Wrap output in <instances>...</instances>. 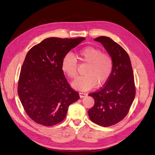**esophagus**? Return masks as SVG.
<instances>
[{"mask_svg":"<svg viewBox=\"0 0 155 155\" xmlns=\"http://www.w3.org/2000/svg\"><path fill=\"white\" fill-rule=\"evenodd\" d=\"M79 96H80L81 98H83V97H86L87 96V94L85 92H79Z\"/></svg>","mask_w":155,"mask_h":155,"instance_id":"obj_1","label":"esophagus"}]
</instances>
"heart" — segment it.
<instances>
[{
	"instance_id": "1",
	"label": "heart",
	"mask_w": 155,
	"mask_h": 155,
	"mask_svg": "<svg viewBox=\"0 0 155 155\" xmlns=\"http://www.w3.org/2000/svg\"><path fill=\"white\" fill-rule=\"evenodd\" d=\"M78 58L87 66L83 76L79 77L72 85L79 91H88L94 87L97 83L99 85L105 83L109 78L112 70V61L109 55L102 54L101 51L92 46H87L79 50ZM61 67L63 71L70 79L77 76V59L71 53L65 54Z\"/></svg>"
}]
</instances>
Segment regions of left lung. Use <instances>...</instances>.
<instances>
[{"mask_svg":"<svg viewBox=\"0 0 155 155\" xmlns=\"http://www.w3.org/2000/svg\"><path fill=\"white\" fill-rule=\"evenodd\" d=\"M94 41L100 42L110 56L112 70L104 87L89 94L94 105L88 114L94 123L109 127L122 120L132 105L136 94L133 71L129 56L120 45L105 36Z\"/></svg>","mask_w":155,"mask_h":155,"instance_id":"8db88e82","label":"left lung"}]
</instances>
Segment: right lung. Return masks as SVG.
I'll use <instances>...</instances> for the list:
<instances>
[{
    "label": "right lung",
    "instance_id": "obj_1",
    "mask_svg": "<svg viewBox=\"0 0 155 155\" xmlns=\"http://www.w3.org/2000/svg\"><path fill=\"white\" fill-rule=\"evenodd\" d=\"M84 37H50L26 54L18 83V95L26 114L37 124L52 126L66 117L68 107L79 99L63 74L62 60Z\"/></svg>",
    "mask_w": 155,
    "mask_h": 155
}]
</instances>
